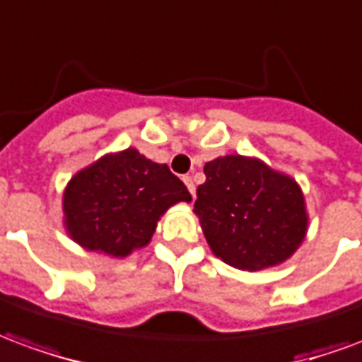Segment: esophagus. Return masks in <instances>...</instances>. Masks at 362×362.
<instances>
[{"instance_id":"34e87169","label":"esophagus","mask_w":362,"mask_h":362,"mask_svg":"<svg viewBox=\"0 0 362 362\" xmlns=\"http://www.w3.org/2000/svg\"><path fill=\"white\" fill-rule=\"evenodd\" d=\"M184 182H186V186H188L189 194L194 196V194H196V186H194V178H192V176H184Z\"/></svg>"}]
</instances>
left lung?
Wrapping results in <instances>:
<instances>
[{
    "instance_id": "8db88e82",
    "label": "left lung",
    "mask_w": 362,
    "mask_h": 362,
    "mask_svg": "<svg viewBox=\"0 0 362 362\" xmlns=\"http://www.w3.org/2000/svg\"><path fill=\"white\" fill-rule=\"evenodd\" d=\"M204 173L194 211L217 258L258 272L293 256L308 225L295 180L240 155L205 163Z\"/></svg>"
}]
</instances>
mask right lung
Segmentation results:
<instances>
[{
  "label": "right lung",
  "instance_id": "obj_1",
  "mask_svg": "<svg viewBox=\"0 0 362 362\" xmlns=\"http://www.w3.org/2000/svg\"><path fill=\"white\" fill-rule=\"evenodd\" d=\"M189 199L188 188L168 166L126 149L71 178L64 194L66 227L83 248L124 258L149 243L170 205Z\"/></svg>",
  "mask_w": 362,
  "mask_h": 362
}]
</instances>
